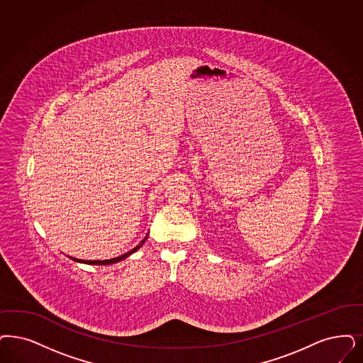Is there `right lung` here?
<instances>
[{
	"mask_svg": "<svg viewBox=\"0 0 363 363\" xmlns=\"http://www.w3.org/2000/svg\"><path fill=\"white\" fill-rule=\"evenodd\" d=\"M149 234H147V237L143 240V241L140 242L135 247H133L132 250H129V252H126L125 255H120V257H116V258H110V259H81V258H75V257H69L67 255L68 258H71L72 261H75V262H81V264H87V265H111V264H117V262H120L122 259H125V258H128L129 255H133L135 253L144 243L147 241V238H148Z\"/></svg>",
	"mask_w": 363,
	"mask_h": 363,
	"instance_id": "1",
	"label": "right lung"
}]
</instances>
